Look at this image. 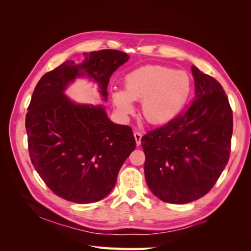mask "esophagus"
<instances>
[{"label":"esophagus","instance_id":"obj_1","mask_svg":"<svg viewBox=\"0 0 251 251\" xmlns=\"http://www.w3.org/2000/svg\"><path fill=\"white\" fill-rule=\"evenodd\" d=\"M134 137H135V140H136V143H137V146H140L141 144V138H142V134L138 131L134 132Z\"/></svg>","mask_w":251,"mask_h":251}]
</instances>
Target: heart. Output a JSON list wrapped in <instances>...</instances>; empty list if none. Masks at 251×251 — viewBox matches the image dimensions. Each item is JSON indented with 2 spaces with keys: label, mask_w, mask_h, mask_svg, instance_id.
Segmentation results:
<instances>
[{
  "label": "heart",
  "mask_w": 251,
  "mask_h": 251,
  "mask_svg": "<svg viewBox=\"0 0 251 251\" xmlns=\"http://www.w3.org/2000/svg\"><path fill=\"white\" fill-rule=\"evenodd\" d=\"M125 89L113 93L114 104L120 112L132 113V100H142L144 118L150 124L162 125L184 108L192 91V78L185 71L147 65L126 75Z\"/></svg>",
  "instance_id": "b5f03b06"
}]
</instances>
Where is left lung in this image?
Here are the masks:
<instances>
[{
	"label": "left lung",
	"mask_w": 251,
	"mask_h": 251,
	"mask_svg": "<svg viewBox=\"0 0 251 251\" xmlns=\"http://www.w3.org/2000/svg\"><path fill=\"white\" fill-rule=\"evenodd\" d=\"M196 96L185 111L141 139L144 175L163 202L185 204L214 187L229 160L232 110L220 82L193 66Z\"/></svg>",
	"instance_id": "left-lung-1"
}]
</instances>
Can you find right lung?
I'll return each mask as SVG.
<instances>
[{"mask_svg": "<svg viewBox=\"0 0 251 251\" xmlns=\"http://www.w3.org/2000/svg\"><path fill=\"white\" fill-rule=\"evenodd\" d=\"M83 55L80 65L67 60L43 75L25 120L35 171L56 196L80 204L110 194L120 168L136 148L132 127L113 124L100 105L76 104L64 94L68 83L83 70L107 100L110 76L128 55L110 49Z\"/></svg>", "mask_w": 251, "mask_h": 251, "instance_id": "obj_1", "label": "right lung"}]
</instances>
